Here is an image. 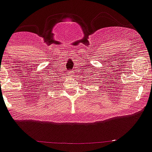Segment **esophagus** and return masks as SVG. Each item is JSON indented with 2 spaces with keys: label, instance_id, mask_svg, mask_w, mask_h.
I'll list each match as a JSON object with an SVG mask.
<instances>
[{
  "label": "esophagus",
  "instance_id": "34e87169",
  "mask_svg": "<svg viewBox=\"0 0 152 152\" xmlns=\"http://www.w3.org/2000/svg\"><path fill=\"white\" fill-rule=\"evenodd\" d=\"M68 76H69V78H72V77H74V75H73V72L70 71V72H68Z\"/></svg>",
  "mask_w": 152,
  "mask_h": 152
}]
</instances>
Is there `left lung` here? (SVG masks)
I'll list each match as a JSON object with an SVG mask.
<instances>
[{
    "instance_id": "1",
    "label": "left lung",
    "mask_w": 152,
    "mask_h": 152,
    "mask_svg": "<svg viewBox=\"0 0 152 152\" xmlns=\"http://www.w3.org/2000/svg\"><path fill=\"white\" fill-rule=\"evenodd\" d=\"M92 81H93V80H92Z\"/></svg>"
}]
</instances>
